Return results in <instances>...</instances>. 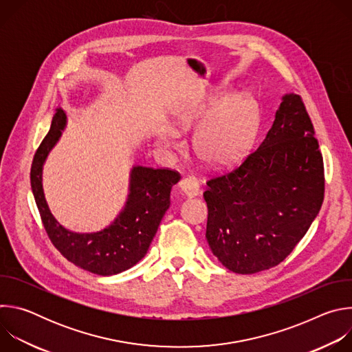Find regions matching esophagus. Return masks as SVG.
<instances>
[{"label": "esophagus", "mask_w": 352, "mask_h": 352, "mask_svg": "<svg viewBox=\"0 0 352 352\" xmlns=\"http://www.w3.org/2000/svg\"><path fill=\"white\" fill-rule=\"evenodd\" d=\"M179 190L188 197H193L199 193V182L195 177H185L179 182Z\"/></svg>", "instance_id": "obj_1"}]
</instances>
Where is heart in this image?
I'll return each instance as SVG.
<instances>
[{"label": "heart", "mask_w": 352, "mask_h": 352, "mask_svg": "<svg viewBox=\"0 0 352 352\" xmlns=\"http://www.w3.org/2000/svg\"><path fill=\"white\" fill-rule=\"evenodd\" d=\"M224 102L226 96H221L204 111L184 117L178 122L182 129L207 122L195 138V152L212 167L234 163L243 153L258 124V109L250 97L239 96L223 107ZM160 140L167 147H181V139L175 131L162 133Z\"/></svg>", "instance_id": "obj_1"}]
</instances>
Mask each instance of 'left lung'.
<instances>
[{
	"label": "left lung",
	"mask_w": 352,
	"mask_h": 352,
	"mask_svg": "<svg viewBox=\"0 0 352 352\" xmlns=\"http://www.w3.org/2000/svg\"><path fill=\"white\" fill-rule=\"evenodd\" d=\"M302 98H281L261 146L231 173L208 181L206 239L228 270L254 274L283 262L316 219L323 157Z\"/></svg>",
	"instance_id": "1"
}]
</instances>
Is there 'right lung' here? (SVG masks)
Listing matches in <instances>:
<instances>
[{
	"mask_svg": "<svg viewBox=\"0 0 352 352\" xmlns=\"http://www.w3.org/2000/svg\"><path fill=\"white\" fill-rule=\"evenodd\" d=\"M65 126L67 114L57 109L32 163L30 185L43 226L54 246L74 265L98 276L118 274L147 254L170 208L171 188L181 177L168 168L132 167L126 202L114 221L97 232H74L56 220L43 190V166Z\"/></svg>",
	"mask_w": 352,
	"mask_h": 352,
	"instance_id": "obj_1",
	"label": "right lung"
}]
</instances>
